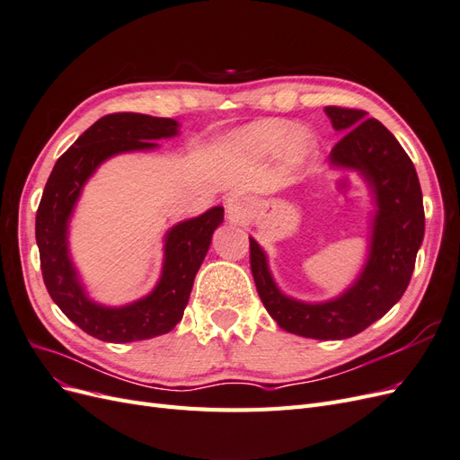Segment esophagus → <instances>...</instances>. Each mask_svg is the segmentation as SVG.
<instances>
[{
    "instance_id": "1",
    "label": "esophagus",
    "mask_w": 460,
    "mask_h": 460,
    "mask_svg": "<svg viewBox=\"0 0 460 460\" xmlns=\"http://www.w3.org/2000/svg\"><path fill=\"white\" fill-rule=\"evenodd\" d=\"M249 211H252V203L242 193H234V196L228 198L226 201V213L232 220L242 222L249 217Z\"/></svg>"
}]
</instances>
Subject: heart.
Instances as JSON below:
<instances>
[{
    "mask_svg": "<svg viewBox=\"0 0 460 460\" xmlns=\"http://www.w3.org/2000/svg\"><path fill=\"white\" fill-rule=\"evenodd\" d=\"M291 122L282 119H264L242 132V142L253 147L261 155H270L282 147V159L291 169L307 163L316 151V137L313 132L297 128L289 134Z\"/></svg>",
    "mask_w": 460,
    "mask_h": 460,
    "instance_id": "b5f03b06",
    "label": "heart"
}]
</instances>
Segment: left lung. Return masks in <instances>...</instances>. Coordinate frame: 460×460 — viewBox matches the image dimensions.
<instances>
[{"label":"left lung","mask_w":460,"mask_h":460,"mask_svg":"<svg viewBox=\"0 0 460 460\" xmlns=\"http://www.w3.org/2000/svg\"><path fill=\"white\" fill-rule=\"evenodd\" d=\"M324 113L333 130L345 132L330 151V166L357 171L376 207L363 270L338 297L307 303L278 288L267 253L253 238L249 259L259 297L278 326L303 338L345 340L382 318L405 294L424 240V205L412 161L380 120L360 109L326 107Z\"/></svg>","instance_id":"8db88e82"}]
</instances>
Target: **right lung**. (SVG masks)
<instances>
[{
	"mask_svg": "<svg viewBox=\"0 0 460 460\" xmlns=\"http://www.w3.org/2000/svg\"><path fill=\"white\" fill-rule=\"evenodd\" d=\"M178 127L174 119L140 113L102 117L58 159L44 188L36 213V243L48 294L68 320L102 341L128 343L171 332L182 320L213 232L225 220V208L218 205L166 232L159 282L142 299L107 307L93 301L80 282L68 253V222L86 182L107 159L155 149L157 140L178 136Z\"/></svg>",
	"mask_w": 460,
	"mask_h": 460,
	"instance_id": "add662e5",
	"label": "right lung"
}]
</instances>
